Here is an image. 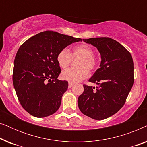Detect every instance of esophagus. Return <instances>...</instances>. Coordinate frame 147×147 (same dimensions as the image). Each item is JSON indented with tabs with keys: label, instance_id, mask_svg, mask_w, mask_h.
<instances>
[{
	"label": "esophagus",
	"instance_id": "1",
	"mask_svg": "<svg viewBox=\"0 0 147 147\" xmlns=\"http://www.w3.org/2000/svg\"><path fill=\"white\" fill-rule=\"evenodd\" d=\"M74 85V84H72V83H70V82H69V84H68V88H71L72 87V86H73Z\"/></svg>",
	"mask_w": 147,
	"mask_h": 147
}]
</instances>
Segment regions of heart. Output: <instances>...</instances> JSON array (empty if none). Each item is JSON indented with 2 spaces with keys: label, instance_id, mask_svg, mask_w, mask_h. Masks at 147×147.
Segmentation results:
<instances>
[{
  "label": "heart",
  "instance_id": "1",
  "mask_svg": "<svg viewBox=\"0 0 147 147\" xmlns=\"http://www.w3.org/2000/svg\"><path fill=\"white\" fill-rule=\"evenodd\" d=\"M94 55V50L87 45L77 46L74 48L71 54L66 49H61L57 55V62L60 67L64 69L68 67L72 58H80L76 64L77 69L64 70L61 74L62 79L70 83H77L87 78L89 75L88 70L92 71L97 67V60Z\"/></svg>",
  "mask_w": 147,
  "mask_h": 147
}]
</instances>
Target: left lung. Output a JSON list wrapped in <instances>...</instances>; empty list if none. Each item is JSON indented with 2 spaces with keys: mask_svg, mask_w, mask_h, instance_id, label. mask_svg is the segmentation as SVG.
Returning a JSON list of instances; mask_svg holds the SVG:
<instances>
[{
  "mask_svg": "<svg viewBox=\"0 0 147 147\" xmlns=\"http://www.w3.org/2000/svg\"><path fill=\"white\" fill-rule=\"evenodd\" d=\"M97 48L101 55L100 68L84 85V92L78 104L86 116L100 120L116 114L125 103L134 83V63L131 54L118 41L109 37L83 39Z\"/></svg>",
  "mask_w": 147,
  "mask_h": 147,
  "instance_id": "obj_1",
  "label": "left lung"
}]
</instances>
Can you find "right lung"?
Returning <instances> with one entry per match:
<instances>
[{
	"label": "right lung",
	"instance_id": "obj_1",
	"mask_svg": "<svg viewBox=\"0 0 147 147\" xmlns=\"http://www.w3.org/2000/svg\"><path fill=\"white\" fill-rule=\"evenodd\" d=\"M78 41L82 39L47 31L20 46L14 61L13 82L19 101L31 115L43 118L59 109L68 82L57 79L61 68L57 55Z\"/></svg>",
	"mask_w": 147,
	"mask_h": 147
}]
</instances>
